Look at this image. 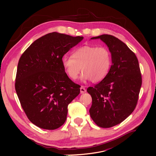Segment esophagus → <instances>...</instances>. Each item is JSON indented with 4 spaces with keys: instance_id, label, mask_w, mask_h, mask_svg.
<instances>
[{
    "instance_id": "obj_1",
    "label": "esophagus",
    "mask_w": 156,
    "mask_h": 156,
    "mask_svg": "<svg viewBox=\"0 0 156 156\" xmlns=\"http://www.w3.org/2000/svg\"><path fill=\"white\" fill-rule=\"evenodd\" d=\"M80 91H81V94H83V93H85L87 90L85 89V88H84L83 86H81V88H80Z\"/></svg>"
}]
</instances>
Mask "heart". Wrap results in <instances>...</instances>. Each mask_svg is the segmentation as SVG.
Listing matches in <instances>:
<instances>
[{
	"label": "heart",
	"instance_id": "1",
	"mask_svg": "<svg viewBox=\"0 0 156 156\" xmlns=\"http://www.w3.org/2000/svg\"><path fill=\"white\" fill-rule=\"evenodd\" d=\"M62 64L71 79H77L82 71L83 80L96 83L104 79L109 72L112 55L106 47L85 45L74 50L72 57L64 56Z\"/></svg>",
	"mask_w": 156,
	"mask_h": 156
}]
</instances>
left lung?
<instances>
[{
    "label": "left lung",
    "mask_w": 156,
    "mask_h": 156,
    "mask_svg": "<svg viewBox=\"0 0 156 156\" xmlns=\"http://www.w3.org/2000/svg\"><path fill=\"white\" fill-rule=\"evenodd\" d=\"M98 38L111 51L112 65L104 79L87 88L92 99L89 112L97 126L108 128L120 124L134 111L142 77L137 58L124 42L109 34L91 39Z\"/></svg>",
    "instance_id": "obj_1"
}]
</instances>
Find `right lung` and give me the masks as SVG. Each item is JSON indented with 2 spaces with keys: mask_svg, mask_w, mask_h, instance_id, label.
I'll list each match as a JSON object with an SVG mask.
<instances>
[{
  "mask_svg": "<svg viewBox=\"0 0 156 156\" xmlns=\"http://www.w3.org/2000/svg\"><path fill=\"white\" fill-rule=\"evenodd\" d=\"M83 39L49 33L33 42L21 56L16 91L28 119L40 128L53 130L62 126L68 104L80 93L79 84L66 73L62 59Z\"/></svg>",
  "mask_w": 156,
  "mask_h": 156,
  "instance_id": "obj_1",
  "label": "right lung"
}]
</instances>
